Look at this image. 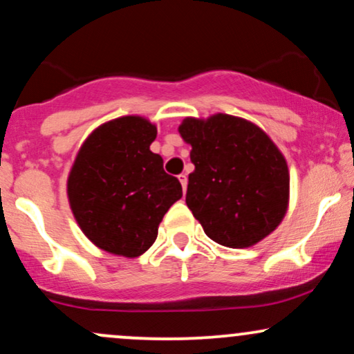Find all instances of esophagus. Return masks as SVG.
I'll return each mask as SVG.
<instances>
[{
  "label": "esophagus",
  "instance_id": "34e87169",
  "mask_svg": "<svg viewBox=\"0 0 354 354\" xmlns=\"http://www.w3.org/2000/svg\"><path fill=\"white\" fill-rule=\"evenodd\" d=\"M178 178H180V183H181V186H183V191H186V186H188V176H186V174L183 173V174H180V176H178Z\"/></svg>",
  "mask_w": 354,
  "mask_h": 354
}]
</instances>
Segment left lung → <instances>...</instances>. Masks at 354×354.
<instances>
[{
	"instance_id": "obj_1",
	"label": "left lung",
	"mask_w": 354,
	"mask_h": 354,
	"mask_svg": "<svg viewBox=\"0 0 354 354\" xmlns=\"http://www.w3.org/2000/svg\"><path fill=\"white\" fill-rule=\"evenodd\" d=\"M178 131L191 145L194 165L186 205L206 236L248 248L273 233L288 209L290 173L271 138L251 121L223 113L185 118Z\"/></svg>"
}]
</instances>
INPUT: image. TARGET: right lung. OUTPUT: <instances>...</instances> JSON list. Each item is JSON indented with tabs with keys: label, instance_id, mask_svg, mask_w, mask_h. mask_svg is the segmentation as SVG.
Returning a JSON list of instances; mask_svg holds the SVG:
<instances>
[{
	"label": "right lung",
	"instance_id": "1",
	"mask_svg": "<svg viewBox=\"0 0 354 354\" xmlns=\"http://www.w3.org/2000/svg\"><path fill=\"white\" fill-rule=\"evenodd\" d=\"M156 133L143 116L116 118L98 126L76 154L68 200L84 236L100 250L143 254L166 211L183 196L181 183L149 149Z\"/></svg>",
	"mask_w": 354,
	"mask_h": 354
}]
</instances>
